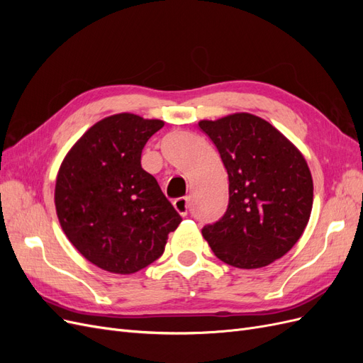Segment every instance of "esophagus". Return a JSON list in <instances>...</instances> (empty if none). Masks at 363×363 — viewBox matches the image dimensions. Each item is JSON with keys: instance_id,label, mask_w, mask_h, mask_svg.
<instances>
[{"instance_id": "1", "label": "esophagus", "mask_w": 363, "mask_h": 363, "mask_svg": "<svg viewBox=\"0 0 363 363\" xmlns=\"http://www.w3.org/2000/svg\"><path fill=\"white\" fill-rule=\"evenodd\" d=\"M172 204L175 207V211H177L182 216L188 215V212H189V199H188V196H180V199L174 200Z\"/></svg>"}]
</instances>
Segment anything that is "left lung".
Listing matches in <instances>:
<instances>
[{"label": "left lung", "instance_id": "left-lung-1", "mask_svg": "<svg viewBox=\"0 0 363 363\" xmlns=\"http://www.w3.org/2000/svg\"><path fill=\"white\" fill-rule=\"evenodd\" d=\"M228 174V206L201 233L218 259L267 267L296 244L309 223L313 183L301 152L265 119L235 113L200 121Z\"/></svg>", "mask_w": 363, "mask_h": 363}]
</instances>
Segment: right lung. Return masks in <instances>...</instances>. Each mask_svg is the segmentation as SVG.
Listing matches in <instances>:
<instances>
[{
    "label": "right lung",
    "instance_id": "right-lung-1",
    "mask_svg": "<svg viewBox=\"0 0 363 363\" xmlns=\"http://www.w3.org/2000/svg\"><path fill=\"white\" fill-rule=\"evenodd\" d=\"M163 121L119 113L91 127L65 157L56 211L71 244L98 268L133 274L157 260L182 216L140 156Z\"/></svg>",
    "mask_w": 363,
    "mask_h": 363
}]
</instances>
